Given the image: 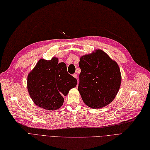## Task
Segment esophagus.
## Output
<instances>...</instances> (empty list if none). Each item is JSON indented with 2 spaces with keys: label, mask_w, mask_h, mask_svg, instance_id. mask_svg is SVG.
<instances>
[{
  "label": "esophagus",
  "mask_w": 150,
  "mask_h": 150,
  "mask_svg": "<svg viewBox=\"0 0 150 150\" xmlns=\"http://www.w3.org/2000/svg\"><path fill=\"white\" fill-rule=\"evenodd\" d=\"M73 76L74 77H75V78H77V74H74L73 75Z\"/></svg>",
  "instance_id": "esophagus-1"
}]
</instances>
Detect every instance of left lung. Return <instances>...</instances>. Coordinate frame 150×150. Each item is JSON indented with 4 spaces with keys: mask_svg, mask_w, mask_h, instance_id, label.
I'll list each match as a JSON object with an SVG mask.
<instances>
[{
    "mask_svg": "<svg viewBox=\"0 0 150 150\" xmlns=\"http://www.w3.org/2000/svg\"><path fill=\"white\" fill-rule=\"evenodd\" d=\"M78 91L84 104L92 108L107 106L119 91L122 76L117 62L97 49L80 58Z\"/></svg>",
    "mask_w": 150,
    "mask_h": 150,
    "instance_id": "left-lung-1",
    "label": "left lung"
}]
</instances>
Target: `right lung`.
<instances>
[{"mask_svg": "<svg viewBox=\"0 0 150 150\" xmlns=\"http://www.w3.org/2000/svg\"><path fill=\"white\" fill-rule=\"evenodd\" d=\"M77 80L68 73L64 63L58 58L40 59L27 77V89L35 105L47 110H55L63 104L64 96L76 86Z\"/></svg>", "mask_w": 150, "mask_h": 150, "instance_id": "1", "label": "right lung"}]
</instances>
